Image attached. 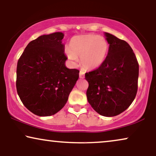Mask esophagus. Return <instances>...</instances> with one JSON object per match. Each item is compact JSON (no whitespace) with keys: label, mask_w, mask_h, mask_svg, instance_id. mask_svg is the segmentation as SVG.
<instances>
[{"label":"esophagus","mask_w":156,"mask_h":156,"mask_svg":"<svg viewBox=\"0 0 156 156\" xmlns=\"http://www.w3.org/2000/svg\"><path fill=\"white\" fill-rule=\"evenodd\" d=\"M80 78L81 79H84V72L82 71L80 72Z\"/></svg>","instance_id":"34e87169"}]
</instances>
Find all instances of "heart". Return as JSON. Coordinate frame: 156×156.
Returning a JSON list of instances; mask_svg holds the SVG:
<instances>
[{
	"label": "heart",
	"instance_id": "b5f03b06",
	"mask_svg": "<svg viewBox=\"0 0 156 156\" xmlns=\"http://www.w3.org/2000/svg\"><path fill=\"white\" fill-rule=\"evenodd\" d=\"M67 51V57L74 62L80 57V64L85 69L99 67L105 60L108 51V42L95 35H84L72 37Z\"/></svg>",
	"mask_w": 156,
	"mask_h": 156
}]
</instances>
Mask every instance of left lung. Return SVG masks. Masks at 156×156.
<instances>
[{
    "label": "left lung",
    "mask_w": 156,
    "mask_h": 156,
    "mask_svg": "<svg viewBox=\"0 0 156 156\" xmlns=\"http://www.w3.org/2000/svg\"><path fill=\"white\" fill-rule=\"evenodd\" d=\"M109 44L103 64L87 72L88 102L98 114L115 116L129 107L138 90L139 65L131 46L123 40L105 33Z\"/></svg>",
    "instance_id": "left-lung-1"
}]
</instances>
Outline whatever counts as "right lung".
I'll list each match as a JSON object with an SVG mask.
<instances>
[{
    "label": "right lung",
    "instance_id": "add662e5",
    "mask_svg": "<svg viewBox=\"0 0 156 156\" xmlns=\"http://www.w3.org/2000/svg\"><path fill=\"white\" fill-rule=\"evenodd\" d=\"M62 33L40 36L27 44L18 61L16 89L21 101L40 116L54 115L67 103L80 71L68 69Z\"/></svg>",
    "mask_w": 156,
    "mask_h": 156
}]
</instances>
